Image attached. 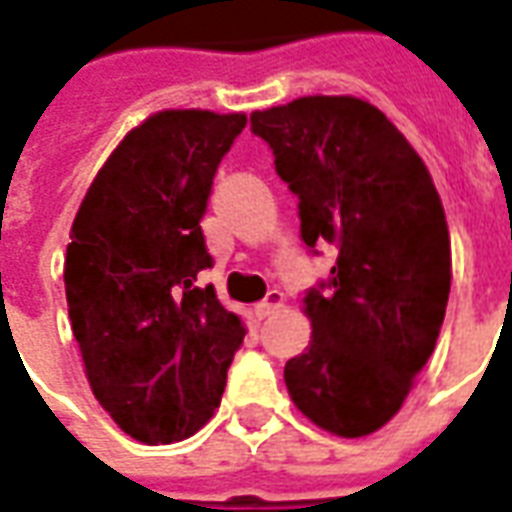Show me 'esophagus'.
Masks as SVG:
<instances>
[{
    "instance_id": "34e87169",
    "label": "esophagus",
    "mask_w": 512,
    "mask_h": 512,
    "mask_svg": "<svg viewBox=\"0 0 512 512\" xmlns=\"http://www.w3.org/2000/svg\"><path fill=\"white\" fill-rule=\"evenodd\" d=\"M282 304H285V296H282L279 290H271L266 299L260 301V304L255 307V315L263 321V318H268V315H274Z\"/></svg>"
}]
</instances>
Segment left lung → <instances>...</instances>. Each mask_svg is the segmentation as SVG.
<instances>
[{
  "instance_id": "1",
  "label": "left lung",
  "mask_w": 512,
  "mask_h": 512,
  "mask_svg": "<svg viewBox=\"0 0 512 512\" xmlns=\"http://www.w3.org/2000/svg\"><path fill=\"white\" fill-rule=\"evenodd\" d=\"M252 131L299 197L301 238L340 249L307 290V351L285 384L318 428L359 439L384 428L436 348L450 296V230L417 150L354 95H307L252 112Z\"/></svg>"
}]
</instances>
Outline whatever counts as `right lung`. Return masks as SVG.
Wrapping results in <instances>:
<instances>
[{
  "instance_id": "obj_1",
  "label": "right lung",
  "mask_w": 512,
  "mask_h": 512,
  "mask_svg": "<svg viewBox=\"0 0 512 512\" xmlns=\"http://www.w3.org/2000/svg\"><path fill=\"white\" fill-rule=\"evenodd\" d=\"M246 115L167 109L131 128L73 219L65 296L95 400L128 436L172 444L219 408L244 323L216 290L200 219Z\"/></svg>"
}]
</instances>
